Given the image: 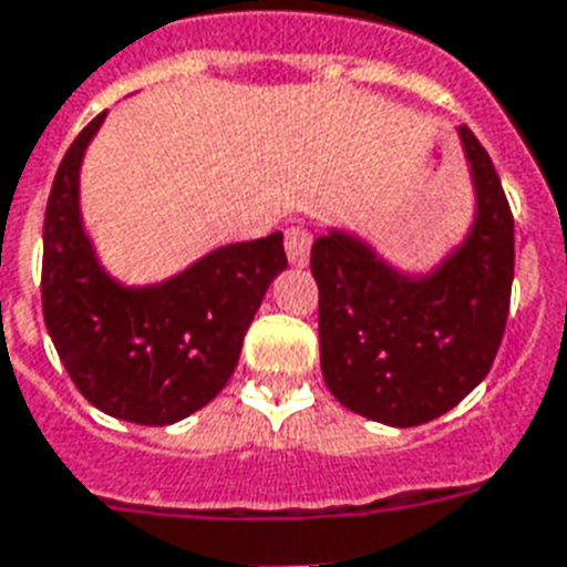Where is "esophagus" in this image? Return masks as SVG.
I'll return each mask as SVG.
<instances>
[{
    "label": "esophagus",
    "instance_id": "34e87169",
    "mask_svg": "<svg viewBox=\"0 0 567 567\" xmlns=\"http://www.w3.org/2000/svg\"><path fill=\"white\" fill-rule=\"evenodd\" d=\"M284 245H287V257L292 266H307L310 245H313V234H310L307 227H289Z\"/></svg>",
    "mask_w": 567,
    "mask_h": 567
}]
</instances>
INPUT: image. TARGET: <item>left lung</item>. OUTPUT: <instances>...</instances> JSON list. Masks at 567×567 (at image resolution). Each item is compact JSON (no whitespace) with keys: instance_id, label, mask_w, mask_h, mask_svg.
<instances>
[{"instance_id":"obj_1","label":"left lung","mask_w":567,"mask_h":567,"mask_svg":"<svg viewBox=\"0 0 567 567\" xmlns=\"http://www.w3.org/2000/svg\"><path fill=\"white\" fill-rule=\"evenodd\" d=\"M476 213L432 271L390 266L331 227L310 251L319 284V358L333 399L375 423H429L455 408L497 358L515 278V221L494 162L462 126Z\"/></svg>"}]
</instances>
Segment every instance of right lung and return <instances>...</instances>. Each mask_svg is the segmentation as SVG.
I'll return each instance as SVG.
<instances>
[{
	"mask_svg": "<svg viewBox=\"0 0 567 567\" xmlns=\"http://www.w3.org/2000/svg\"><path fill=\"white\" fill-rule=\"evenodd\" d=\"M105 112L70 144L43 218V319L79 393L103 414L171 425L209 405L234 375L266 289L287 269L284 234L215 248L174 278H112L79 209V171Z\"/></svg>",
	"mask_w": 567,
	"mask_h": 567,
	"instance_id": "right-lung-1",
	"label": "right lung"
}]
</instances>
